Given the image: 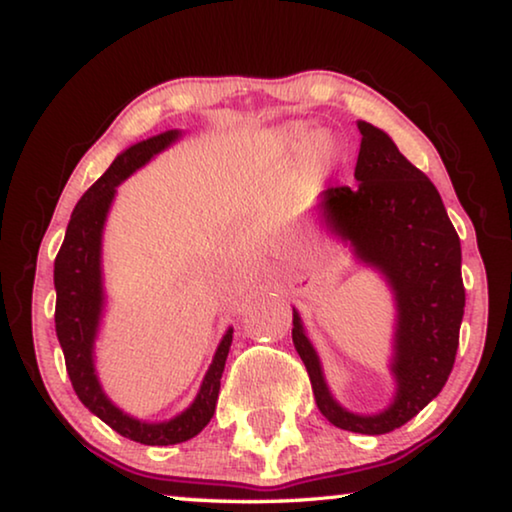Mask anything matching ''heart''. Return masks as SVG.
I'll list each match as a JSON object with an SVG mask.
<instances>
[{"label":"heart","mask_w":512,"mask_h":512,"mask_svg":"<svg viewBox=\"0 0 512 512\" xmlns=\"http://www.w3.org/2000/svg\"><path fill=\"white\" fill-rule=\"evenodd\" d=\"M278 140L282 142V147H285L287 151H292V154H299V151L310 149L312 144L317 142V135L308 131V128L292 126V128H285V131L278 135Z\"/></svg>","instance_id":"b5f03b06"}]
</instances>
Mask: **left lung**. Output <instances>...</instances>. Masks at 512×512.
Listing matches in <instances>:
<instances>
[{
    "label": "left lung",
    "mask_w": 512,
    "mask_h": 512,
    "mask_svg": "<svg viewBox=\"0 0 512 512\" xmlns=\"http://www.w3.org/2000/svg\"><path fill=\"white\" fill-rule=\"evenodd\" d=\"M358 131V186L329 188L322 207L331 232L352 243L363 262L377 266L395 292L398 398L377 416L349 414L331 398L296 312L292 340L319 411L340 430L386 434L437 398L451 375L464 315L462 250L434 183L384 131L365 121H358Z\"/></svg>",
    "instance_id": "left-lung-1"
}]
</instances>
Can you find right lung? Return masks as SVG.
<instances>
[{
  "mask_svg": "<svg viewBox=\"0 0 512 512\" xmlns=\"http://www.w3.org/2000/svg\"><path fill=\"white\" fill-rule=\"evenodd\" d=\"M177 137L179 131L160 133L133 144L131 149L114 158L108 172L75 204L66 227L64 243H61L55 257V329L59 345L64 349L66 372L71 377L73 391L91 414L108 423L114 432L147 446L181 444V441L193 439L195 434H200L207 427L213 411H216L220 377H223L225 361L232 345V331H227L216 356H213V363L202 381L195 402L183 414L167 423H142L126 416L124 411H119L105 398L94 375L91 349H94L98 317H101L103 308L101 232L114 197V188Z\"/></svg>",
  "mask_w": 512,
  "mask_h": 512,
  "instance_id": "obj_1",
  "label": "right lung"
}]
</instances>
